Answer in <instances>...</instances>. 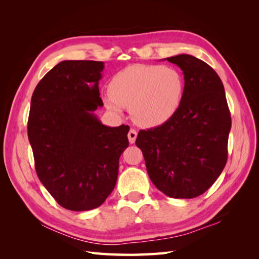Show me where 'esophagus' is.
<instances>
[{
  "mask_svg": "<svg viewBox=\"0 0 259 259\" xmlns=\"http://www.w3.org/2000/svg\"><path fill=\"white\" fill-rule=\"evenodd\" d=\"M127 137H128V142H130V144H134V143H135V140H136V138H137V132H136L134 128H131V130H130V132H128V135H127Z\"/></svg>",
  "mask_w": 259,
  "mask_h": 259,
  "instance_id": "esophagus-1",
  "label": "esophagus"
}]
</instances>
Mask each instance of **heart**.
Returning a JSON list of instances; mask_svg holds the SVG:
<instances>
[{"label": "heart", "mask_w": 259, "mask_h": 259, "mask_svg": "<svg viewBox=\"0 0 259 259\" xmlns=\"http://www.w3.org/2000/svg\"><path fill=\"white\" fill-rule=\"evenodd\" d=\"M105 104L117 112L130 109L140 126L155 127L175 115L182 105L185 80L178 70L159 65H133L117 72L109 83Z\"/></svg>", "instance_id": "1"}]
</instances>
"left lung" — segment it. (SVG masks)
<instances>
[{"mask_svg": "<svg viewBox=\"0 0 259 259\" xmlns=\"http://www.w3.org/2000/svg\"><path fill=\"white\" fill-rule=\"evenodd\" d=\"M183 70L185 93L170 120L139 131L148 175L167 197L192 199L222 174L228 156L231 116L221 77L206 62L182 54L166 58Z\"/></svg>", "mask_w": 259, "mask_h": 259, "instance_id": "obj_1", "label": "left lung"}]
</instances>
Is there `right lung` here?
<instances>
[{
	"label": "right lung",
	"instance_id": "1",
	"mask_svg": "<svg viewBox=\"0 0 259 259\" xmlns=\"http://www.w3.org/2000/svg\"><path fill=\"white\" fill-rule=\"evenodd\" d=\"M103 70V61H61L31 98L28 138L37 177L59 205L74 211L106 201L128 147L127 125L106 126L94 113L104 106L98 89Z\"/></svg>",
	"mask_w": 259,
	"mask_h": 259
}]
</instances>
